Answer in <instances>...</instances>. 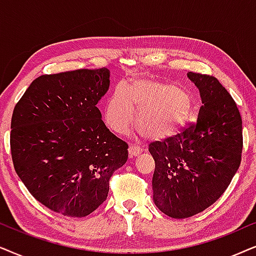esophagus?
<instances>
[{"label": "esophagus", "instance_id": "esophagus-1", "mask_svg": "<svg viewBox=\"0 0 256 256\" xmlns=\"http://www.w3.org/2000/svg\"><path fill=\"white\" fill-rule=\"evenodd\" d=\"M142 153V148L137 145H130L128 146V156L130 158H134V156H137Z\"/></svg>", "mask_w": 256, "mask_h": 256}]
</instances>
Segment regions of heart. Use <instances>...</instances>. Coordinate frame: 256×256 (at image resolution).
<instances>
[{"mask_svg": "<svg viewBox=\"0 0 256 256\" xmlns=\"http://www.w3.org/2000/svg\"><path fill=\"white\" fill-rule=\"evenodd\" d=\"M151 140H165L185 130L193 118L192 102L178 85L156 80H139L131 86L119 85L105 105V122L124 134L136 120Z\"/></svg>", "mask_w": 256, "mask_h": 256, "instance_id": "heart-1", "label": "heart"}]
</instances>
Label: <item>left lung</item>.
Segmentation results:
<instances>
[{"mask_svg": "<svg viewBox=\"0 0 256 256\" xmlns=\"http://www.w3.org/2000/svg\"><path fill=\"white\" fill-rule=\"evenodd\" d=\"M202 98L196 124L176 138L153 142V202L166 216L184 219L213 205L241 162L242 122L236 104L213 76L188 72Z\"/></svg>", "mask_w": 256, "mask_h": 256, "instance_id": "8db88e82", "label": "left lung"}]
</instances>
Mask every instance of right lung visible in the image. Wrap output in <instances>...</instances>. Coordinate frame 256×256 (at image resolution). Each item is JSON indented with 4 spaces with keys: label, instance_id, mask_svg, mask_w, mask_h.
<instances>
[{
    "label": "right lung",
    "instance_id": "obj_1",
    "mask_svg": "<svg viewBox=\"0 0 256 256\" xmlns=\"http://www.w3.org/2000/svg\"><path fill=\"white\" fill-rule=\"evenodd\" d=\"M108 88L106 68L43 74L14 108V168L54 212L92 213L106 199L110 176L128 160V144L108 130L97 106Z\"/></svg>",
    "mask_w": 256,
    "mask_h": 256
}]
</instances>
